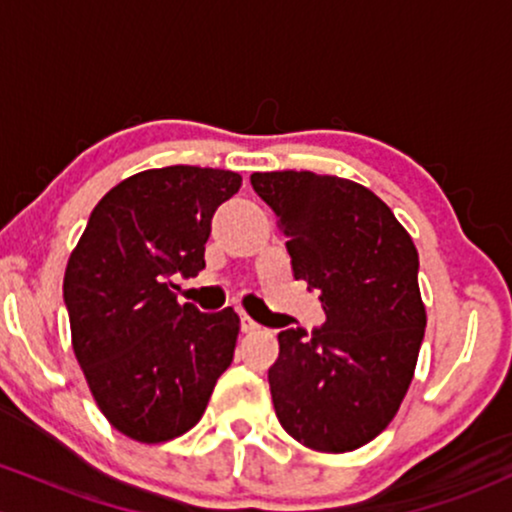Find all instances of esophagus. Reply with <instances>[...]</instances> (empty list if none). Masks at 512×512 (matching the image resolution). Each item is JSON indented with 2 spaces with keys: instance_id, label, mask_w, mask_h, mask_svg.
<instances>
[{
  "instance_id": "esophagus-1",
  "label": "esophagus",
  "mask_w": 512,
  "mask_h": 512,
  "mask_svg": "<svg viewBox=\"0 0 512 512\" xmlns=\"http://www.w3.org/2000/svg\"><path fill=\"white\" fill-rule=\"evenodd\" d=\"M240 330H243V332H255V330H260V325H257V322L252 320L250 315L240 313Z\"/></svg>"
}]
</instances>
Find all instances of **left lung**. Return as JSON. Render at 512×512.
Here are the masks:
<instances>
[{
  "label": "left lung",
  "mask_w": 512,
  "mask_h": 512,
  "mask_svg": "<svg viewBox=\"0 0 512 512\" xmlns=\"http://www.w3.org/2000/svg\"><path fill=\"white\" fill-rule=\"evenodd\" d=\"M279 219L296 279L325 322L281 330L269 390L286 433L349 452L383 433L414 378L426 330L419 252L390 207L358 182L310 170L252 173Z\"/></svg>",
  "instance_id": "8db88e82"
}]
</instances>
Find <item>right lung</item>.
<instances>
[{"label":"right lung","instance_id":"obj_1","mask_svg":"<svg viewBox=\"0 0 512 512\" xmlns=\"http://www.w3.org/2000/svg\"><path fill=\"white\" fill-rule=\"evenodd\" d=\"M238 190L233 170H144L96 204L69 257L76 361L105 419L139 443L190 431L233 361L236 310L178 303L168 279L202 272L211 219Z\"/></svg>","mask_w":512,"mask_h":512}]
</instances>
